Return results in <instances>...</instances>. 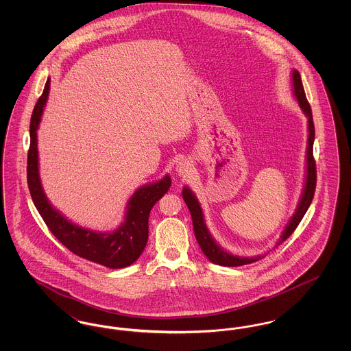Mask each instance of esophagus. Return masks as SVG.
Instances as JSON below:
<instances>
[{"instance_id":"34e87169","label":"esophagus","mask_w":351,"mask_h":351,"mask_svg":"<svg viewBox=\"0 0 351 351\" xmlns=\"http://www.w3.org/2000/svg\"><path fill=\"white\" fill-rule=\"evenodd\" d=\"M192 168H193L192 163H191L189 160H186V159H183V160H180L179 165L176 166V171H178L179 175H186L188 172L192 171Z\"/></svg>"}]
</instances>
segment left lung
<instances>
[{
  "label": "left lung",
  "instance_id": "left-lung-1",
  "mask_svg": "<svg viewBox=\"0 0 351 351\" xmlns=\"http://www.w3.org/2000/svg\"><path fill=\"white\" fill-rule=\"evenodd\" d=\"M292 80H293V92L295 96L299 101L302 112L306 114L308 117V128H309V136H308V150H306V182H305V188H304V193L301 197L300 204L298 206V210L295 212L293 217L291 218V221L288 222V225L285 226L282 238L279 239V243H282L285 241L291 234L296 230V228L299 226L301 219L304 217V215L306 213L311 202L313 200L315 196V191H316V182H317V171H316V160L313 158V142H315V123H313V117H312V109L311 105L306 100L305 96V90L302 86L301 82L300 73L299 71H293L292 73ZM183 199L191 212L192 216V222H193V230L196 239L200 245L201 250L206 255V258L216 263L219 266H226V267H237V266H243V265H250L259 259H262V256L258 258H242V256H234L232 254L222 250L217 243L213 241L212 235L208 232L205 222H204V216H202V210H201L200 204L197 199L195 197V195L188 189H183Z\"/></svg>",
  "mask_w": 351,
  "mask_h": 351
}]
</instances>
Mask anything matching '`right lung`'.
<instances>
[{"label":"right lung","instance_id":"1","mask_svg":"<svg viewBox=\"0 0 351 351\" xmlns=\"http://www.w3.org/2000/svg\"><path fill=\"white\" fill-rule=\"evenodd\" d=\"M50 90V79L46 82L42 96L34 106L30 119V147L27 152V185L39 215L51 233L77 256L105 267L123 268L133 265L145 250L149 238V216L155 202L171 186V178L165 176L156 183L145 185L134 192L129 201L126 221L113 233H95L83 229L63 217L47 200L38 172L36 129Z\"/></svg>","mask_w":351,"mask_h":351}]
</instances>
